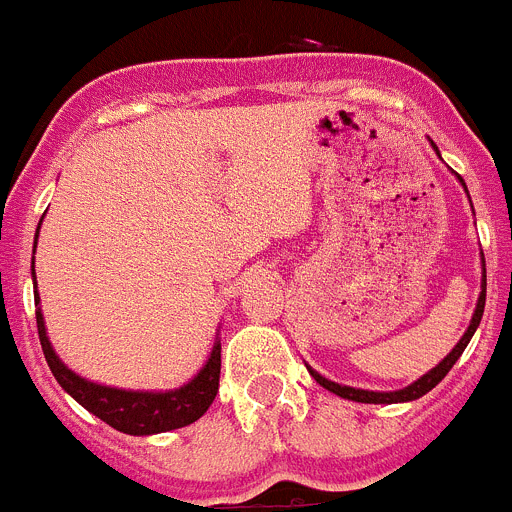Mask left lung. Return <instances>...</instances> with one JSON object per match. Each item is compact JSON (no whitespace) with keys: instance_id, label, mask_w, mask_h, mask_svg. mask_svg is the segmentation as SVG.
<instances>
[{"instance_id":"obj_1","label":"left lung","mask_w":512,"mask_h":512,"mask_svg":"<svg viewBox=\"0 0 512 512\" xmlns=\"http://www.w3.org/2000/svg\"><path fill=\"white\" fill-rule=\"evenodd\" d=\"M433 148H436V143H433ZM438 153V148H436ZM461 184H464V179H461ZM464 189H467V184H464ZM485 297H487V274L482 277V295H479V302H477V310H474L472 315V323H469L467 333L461 336V341L456 343L454 351H451L446 359L441 361L438 366H433L431 372L423 374V377L418 379V382L408 384L405 390H397V392H369V390H354V387H346V384H336V382H330V379L320 377L318 372H312L310 366V374L312 379L320 384V387H325L328 392H336L338 397H343V400H354V402H369V405H392V402H410V400H418V397H423L425 392H431L433 387H436L438 382H441L446 374L451 372V366L456 364V359H459L461 354H464V348H467V343L472 341L474 336V330H477L479 320H482V312H485Z\"/></svg>"}]
</instances>
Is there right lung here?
<instances>
[{
	"instance_id": "right-lung-1",
	"label": "right lung",
	"mask_w": 512,
	"mask_h": 512,
	"mask_svg": "<svg viewBox=\"0 0 512 512\" xmlns=\"http://www.w3.org/2000/svg\"><path fill=\"white\" fill-rule=\"evenodd\" d=\"M35 243H38V235H35ZM35 297H38V289H35ZM35 320H38V336L45 361L51 366L56 382L79 405H84L89 413L97 415L99 420H104L117 431L130 433V436H151V433L184 428V425L202 418L212 405V400H215L217 387H220V341L212 346V354L207 364L202 366V372L179 390L128 392L87 382V379H81L79 374L71 372L69 366L58 359L56 351L51 348V341L45 336L43 312L35 310Z\"/></svg>"
}]
</instances>
